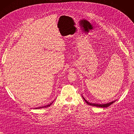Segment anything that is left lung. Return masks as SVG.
Masks as SVG:
<instances>
[{
	"label": "left lung",
	"instance_id": "obj_1",
	"mask_svg": "<svg viewBox=\"0 0 134 134\" xmlns=\"http://www.w3.org/2000/svg\"><path fill=\"white\" fill-rule=\"evenodd\" d=\"M83 98H84V100H85V101L87 102V104H88V105H91V106H96V107H100V108H107L108 106H109L110 105H111L113 103L115 102L116 101V100L113 101L112 102H110L109 103H107V104H93V103H90L88 102L83 97Z\"/></svg>",
	"mask_w": 134,
	"mask_h": 134
}]
</instances>
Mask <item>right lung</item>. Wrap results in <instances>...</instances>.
<instances>
[{
	"mask_svg": "<svg viewBox=\"0 0 134 134\" xmlns=\"http://www.w3.org/2000/svg\"><path fill=\"white\" fill-rule=\"evenodd\" d=\"M53 102V101L51 102V103H50V104H49V105H45V106H41V107H39V108H36V109H40V108H47V107H49V106H50L51 104H52V103Z\"/></svg>",
	"mask_w": 134,
	"mask_h": 134,
	"instance_id": "add662e5",
	"label": "right lung"
}]
</instances>
